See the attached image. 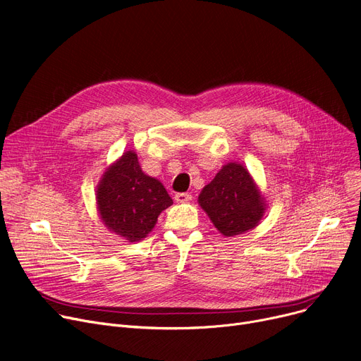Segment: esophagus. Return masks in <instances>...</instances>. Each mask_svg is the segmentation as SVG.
<instances>
[{
  "label": "esophagus",
  "mask_w": 361,
  "mask_h": 361,
  "mask_svg": "<svg viewBox=\"0 0 361 361\" xmlns=\"http://www.w3.org/2000/svg\"><path fill=\"white\" fill-rule=\"evenodd\" d=\"M175 200H176L178 202H188V201L192 200V195L188 194V192H179V194L175 195Z\"/></svg>",
  "instance_id": "34e87169"
}]
</instances>
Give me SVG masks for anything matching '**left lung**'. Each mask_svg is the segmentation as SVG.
I'll use <instances>...</instances> for the list:
<instances>
[{"label":"left lung","instance_id":"8db88e82","mask_svg":"<svg viewBox=\"0 0 361 361\" xmlns=\"http://www.w3.org/2000/svg\"><path fill=\"white\" fill-rule=\"evenodd\" d=\"M202 210L225 236L241 235L259 225L264 200L248 170L236 163L223 166L198 197Z\"/></svg>","mask_w":361,"mask_h":361}]
</instances>
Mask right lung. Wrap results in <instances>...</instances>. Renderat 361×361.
Returning <instances> with one entry per match:
<instances>
[{
	"mask_svg": "<svg viewBox=\"0 0 361 361\" xmlns=\"http://www.w3.org/2000/svg\"><path fill=\"white\" fill-rule=\"evenodd\" d=\"M101 220L129 243L145 238L173 201L160 180L141 170L138 156L125 152L102 176L97 190Z\"/></svg>",
	"mask_w": 361,
	"mask_h": 361,
	"instance_id": "1",
	"label": "right lung"
}]
</instances>
